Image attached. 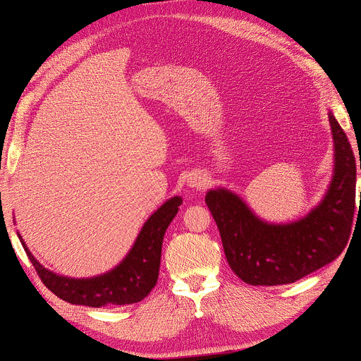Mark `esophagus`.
<instances>
[{"mask_svg":"<svg viewBox=\"0 0 361 361\" xmlns=\"http://www.w3.org/2000/svg\"><path fill=\"white\" fill-rule=\"evenodd\" d=\"M194 185H197V183H192V187H194Z\"/></svg>","mask_w":361,"mask_h":361,"instance_id":"obj_1","label":"esophagus"}]
</instances>
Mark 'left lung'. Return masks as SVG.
<instances>
[{
  "mask_svg": "<svg viewBox=\"0 0 361 361\" xmlns=\"http://www.w3.org/2000/svg\"><path fill=\"white\" fill-rule=\"evenodd\" d=\"M329 117L336 152L334 176L322 203L302 220L268 224L231 191L212 190L206 194L228 265L248 285L276 286L297 281L330 264L348 244L358 207L355 158L333 113Z\"/></svg>",
  "mask_w": 361,
  "mask_h": 361,
  "instance_id": "obj_1",
  "label": "left lung"
}]
</instances>
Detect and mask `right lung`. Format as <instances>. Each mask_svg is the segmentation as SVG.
<instances>
[{"label": "right lung", "mask_w": 361, "mask_h": 361, "mask_svg": "<svg viewBox=\"0 0 361 361\" xmlns=\"http://www.w3.org/2000/svg\"><path fill=\"white\" fill-rule=\"evenodd\" d=\"M180 204V197H173L164 203L141 228L133 250L122 264L94 279L75 280L54 274L39 264L23 238L18 236L43 285L63 301L89 307L133 304L146 298L157 285L164 233Z\"/></svg>", "instance_id": "right-lung-1"}]
</instances>
